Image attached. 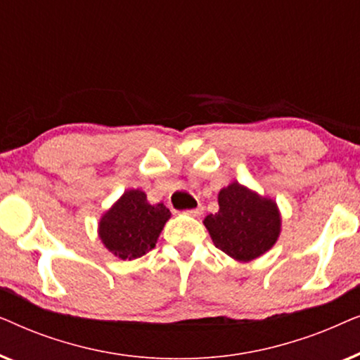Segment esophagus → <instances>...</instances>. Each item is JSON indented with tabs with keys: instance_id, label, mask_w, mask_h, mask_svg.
Here are the masks:
<instances>
[{
	"instance_id": "1",
	"label": "esophagus",
	"mask_w": 360,
	"mask_h": 360,
	"mask_svg": "<svg viewBox=\"0 0 360 360\" xmlns=\"http://www.w3.org/2000/svg\"><path fill=\"white\" fill-rule=\"evenodd\" d=\"M203 206H198V208H193V210H186L185 211V214H190V216H195V218H196V216H201V214H203Z\"/></svg>"
}]
</instances>
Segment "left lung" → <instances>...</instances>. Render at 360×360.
I'll use <instances>...</instances> for the list:
<instances>
[{"label": "left lung", "mask_w": 360, "mask_h": 360, "mask_svg": "<svg viewBox=\"0 0 360 360\" xmlns=\"http://www.w3.org/2000/svg\"><path fill=\"white\" fill-rule=\"evenodd\" d=\"M218 203V213L203 221L216 248L238 262H250L274 248L282 216L272 198L233 181L219 190Z\"/></svg>", "instance_id": "obj_1"}]
</instances>
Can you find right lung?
<instances>
[{
    "mask_svg": "<svg viewBox=\"0 0 360 360\" xmlns=\"http://www.w3.org/2000/svg\"><path fill=\"white\" fill-rule=\"evenodd\" d=\"M164 203L150 205L142 190H126L98 223V238L117 259H137L155 248L170 219Z\"/></svg>",
    "mask_w": 360,
    "mask_h": 360,
    "instance_id": "1",
    "label": "right lung"
}]
</instances>
